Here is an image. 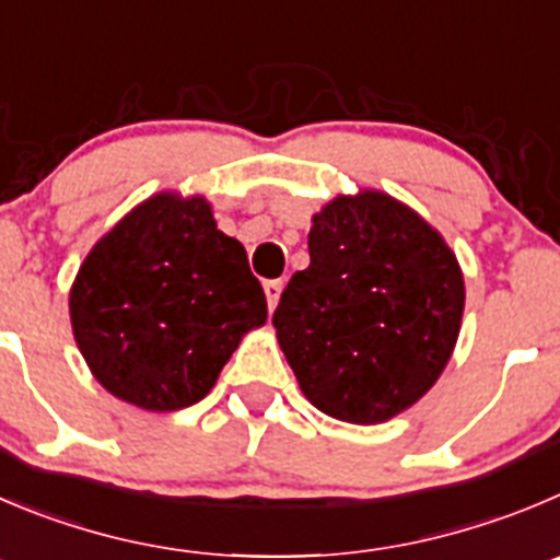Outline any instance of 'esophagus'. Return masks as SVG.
Returning a JSON list of instances; mask_svg holds the SVG:
<instances>
[{"mask_svg": "<svg viewBox=\"0 0 560 560\" xmlns=\"http://www.w3.org/2000/svg\"><path fill=\"white\" fill-rule=\"evenodd\" d=\"M264 294L266 302H269V311H275L277 302H280V294H283V280H266Z\"/></svg>", "mask_w": 560, "mask_h": 560, "instance_id": "esophagus-1", "label": "esophagus"}]
</instances>
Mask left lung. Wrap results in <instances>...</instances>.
I'll return each mask as SVG.
<instances>
[{
    "mask_svg": "<svg viewBox=\"0 0 560 560\" xmlns=\"http://www.w3.org/2000/svg\"><path fill=\"white\" fill-rule=\"evenodd\" d=\"M311 266L271 324L302 393L346 423H385L431 390L454 354L465 277L445 238L376 189L335 197L307 233Z\"/></svg>",
    "mask_w": 560,
    "mask_h": 560,
    "instance_id": "1",
    "label": "left lung"
}]
</instances>
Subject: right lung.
Listing matches in <instances>:
<instances>
[{
    "label": "right lung",
    "mask_w": 560,
    "mask_h": 560,
    "mask_svg": "<svg viewBox=\"0 0 560 560\" xmlns=\"http://www.w3.org/2000/svg\"><path fill=\"white\" fill-rule=\"evenodd\" d=\"M71 327L95 380L148 412L209 396L266 296L206 197L159 191L95 242L71 285Z\"/></svg>",
    "instance_id": "obj_1"
}]
</instances>
